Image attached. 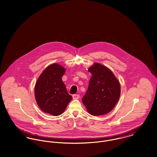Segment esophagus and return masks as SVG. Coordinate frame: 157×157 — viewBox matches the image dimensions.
Wrapping results in <instances>:
<instances>
[{
  "instance_id": "34e87169",
  "label": "esophagus",
  "mask_w": 157,
  "mask_h": 157,
  "mask_svg": "<svg viewBox=\"0 0 157 157\" xmlns=\"http://www.w3.org/2000/svg\"><path fill=\"white\" fill-rule=\"evenodd\" d=\"M74 99H78L80 98V95L78 94H74L73 95Z\"/></svg>"
}]
</instances>
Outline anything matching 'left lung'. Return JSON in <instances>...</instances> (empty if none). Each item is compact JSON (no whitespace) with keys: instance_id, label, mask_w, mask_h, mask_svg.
<instances>
[{"instance_id":"8db88e82","label":"left lung","mask_w":157,"mask_h":157,"mask_svg":"<svg viewBox=\"0 0 157 157\" xmlns=\"http://www.w3.org/2000/svg\"><path fill=\"white\" fill-rule=\"evenodd\" d=\"M88 71L92 76L82 101L91 115H104L109 113L118 102L120 84L113 72L100 63H95Z\"/></svg>"}]
</instances>
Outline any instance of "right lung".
<instances>
[{
    "instance_id": "1",
    "label": "right lung",
    "mask_w": 157,
    "mask_h": 157,
    "mask_svg": "<svg viewBox=\"0 0 157 157\" xmlns=\"http://www.w3.org/2000/svg\"><path fill=\"white\" fill-rule=\"evenodd\" d=\"M65 71L62 66L53 63L43 71L37 81L35 98L44 113L54 116L61 115L73 98L62 80Z\"/></svg>"
}]
</instances>
